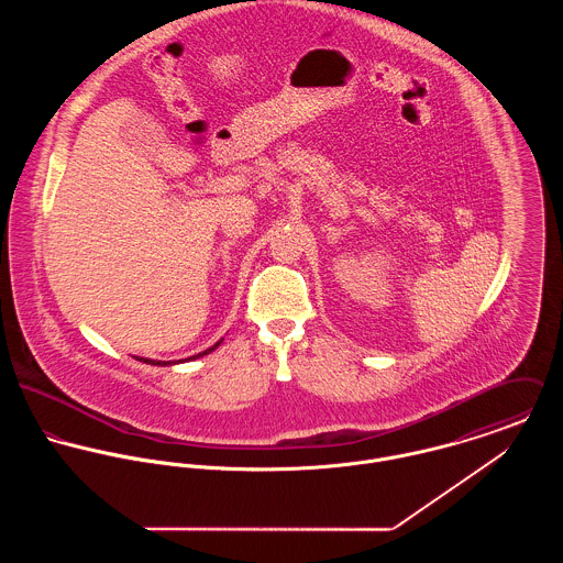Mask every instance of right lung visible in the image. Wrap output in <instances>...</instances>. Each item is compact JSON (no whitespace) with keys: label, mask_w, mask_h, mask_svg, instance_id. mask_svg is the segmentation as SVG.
Segmentation results:
<instances>
[{"label":"right lung","mask_w":563,"mask_h":563,"mask_svg":"<svg viewBox=\"0 0 563 563\" xmlns=\"http://www.w3.org/2000/svg\"><path fill=\"white\" fill-rule=\"evenodd\" d=\"M221 342H217L214 346H210V349H206L203 353H199V355H192V357H203V355H208V353H212L217 346H219ZM141 362H145V364H152V366H168V364H173V362H161V360H147V357H139ZM190 360V357H188ZM181 362V360H179Z\"/></svg>","instance_id":"right-lung-1"}]
</instances>
